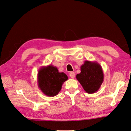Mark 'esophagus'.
Returning a JSON list of instances; mask_svg holds the SVG:
<instances>
[{
	"label": "esophagus",
	"instance_id": "obj_1",
	"mask_svg": "<svg viewBox=\"0 0 131 131\" xmlns=\"http://www.w3.org/2000/svg\"><path fill=\"white\" fill-rule=\"evenodd\" d=\"M69 76L71 77V78H72V79L74 78V77H75V73H74V72H70V73H69Z\"/></svg>",
	"mask_w": 131,
	"mask_h": 131
}]
</instances>
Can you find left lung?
I'll return each mask as SVG.
<instances>
[{
	"label": "left lung",
	"mask_w": 131,
	"mask_h": 131,
	"mask_svg": "<svg viewBox=\"0 0 131 131\" xmlns=\"http://www.w3.org/2000/svg\"><path fill=\"white\" fill-rule=\"evenodd\" d=\"M81 71L77 74L76 78L84 90L90 94L98 91L104 80L103 72L100 64L85 60L81 67Z\"/></svg>",
	"instance_id": "8db88e82"
}]
</instances>
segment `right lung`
<instances>
[{
  "mask_svg": "<svg viewBox=\"0 0 131 131\" xmlns=\"http://www.w3.org/2000/svg\"><path fill=\"white\" fill-rule=\"evenodd\" d=\"M68 79V76L59 72L56 67L51 64L42 66L38 72V86L44 94L54 97L59 93L64 82Z\"/></svg>",
  "mask_w": 131,
  "mask_h": 131,
  "instance_id": "1",
  "label": "right lung"
}]
</instances>
